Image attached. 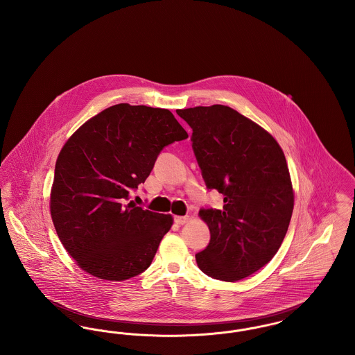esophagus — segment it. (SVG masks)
Masks as SVG:
<instances>
[{
    "instance_id": "1",
    "label": "esophagus",
    "mask_w": 355,
    "mask_h": 355,
    "mask_svg": "<svg viewBox=\"0 0 355 355\" xmlns=\"http://www.w3.org/2000/svg\"><path fill=\"white\" fill-rule=\"evenodd\" d=\"M187 220H189V218H187V216H184V217H180V216H178V217H175V218H174V222H175L177 225H184V223L187 222Z\"/></svg>"
}]
</instances>
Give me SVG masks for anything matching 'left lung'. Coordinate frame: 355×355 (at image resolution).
Returning a JSON list of instances; mask_svg holds the SVG:
<instances>
[{"instance_id":"left-lung-1","label":"left lung","mask_w":355,"mask_h":355,"mask_svg":"<svg viewBox=\"0 0 355 355\" xmlns=\"http://www.w3.org/2000/svg\"><path fill=\"white\" fill-rule=\"evenodd\" d=\"M193 129V150L207 189L223 194L222 210H200L210 230L196 254L201 270L236 282L269 263L286 236L294 190L284 150L252 119L225 105L180 109Z\"/></svg>"}]
</instances>
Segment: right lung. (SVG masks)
<instances>
[{"instance_id": "right-lung-1", "label": "right lung", "mask_w": 355, "mask_h": 355, "mask_svg": "<svg viewBox=\"0 0 355 355\" xmlns=\"http://www.w3.org/2000/svg\"><path fill=\"white\" fill-rule=\"evenodd\" d=\"M187 137L168 109L129 103L102 110L69 137L55 161L49 206L78 268L125 281L150 266L173 217L137 206L130 191L166 145Z\"/></svg>"}]
</instances>
